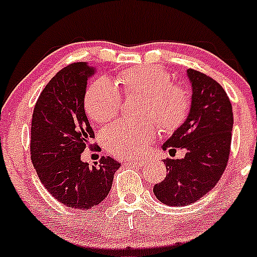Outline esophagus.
<instances>
[{"label": "esophagus", "instance_id": "esophagus-1", "mask_svg": "<svg viewBox=\"0 0 257 257\" xmlns=\"http://www.w3.org/2000/svg\"><path fill=\"white\" fill-rule=\"evenodd\" d=\"M142 164L143 162L139 161V159H131V161L125 162V165H127V167H140V165Z\"/></svg>", "mask_w": 257, "mask_h": 257}]
</instances>
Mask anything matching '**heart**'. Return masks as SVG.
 Here are the masks:
<instances>
[{
    "mask_svg": "<svg viewBox=\"0 0 257 257\" xmlns=\"http://www.w3.org/2000/svg\"><path fill=\"white\" fill-rule=\"evenodd\" d=\"M116 82L126 95L143 94L140 114L153 117L163 131H175L186 120L191 106L189 93L181 85L174 84L164 68H130L118 74ZM84 106L95 122H109L118 114L121 95L114 84L100 78L88 87ZM151 117L121 120L109 126L103 135L106 150L120 159L142 156L157 135V123Z\"/></svg>",
    "mask_w": 257,
    "mask_h": 257,
    "instance_id": "heart-1",
    "label": "heart"
}]
</instances>
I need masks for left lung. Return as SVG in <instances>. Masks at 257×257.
I'll return each mask as SVG.
<instances>
[{"instance_id":"obj_1","label":"left lung","mask_w":257,"mask_h":257,"mask_svg":"<svg viewBox=\"0 0 257 257\" xmlns=\"http://www.w3.org/2000/svg\"><path fill=\"white\" fill-rule=\"evenodd\" d=\"M192 89L191 106L183 125L162 148L186 151L181 159L167 158V176L153 192L167 206L191 205L211 191L227 167L230 152L233 111L218 82L198 71H186Z\"/></svg>"}]
</instances>
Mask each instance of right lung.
Segmentation results:
<instances>
[{"label": "right lung", "instance_id": "right-lung-1", "mask_svg": "<svg viewBox=\"0 0 257 257\" xmlns=\"http://www.w3.org/2000/svg\"><path fill=\"white\" fill-rule=\"evenodd\" d=\"M95 68L77 62L46 84L32 118L30 153L41 184L62 205L89 209L109 194L120 163L103 157L90 167L81 159L94 132L84 110L87 81Z\"/></svg>", "mask_w": 257, "mask_h": 257}]
</instances>
